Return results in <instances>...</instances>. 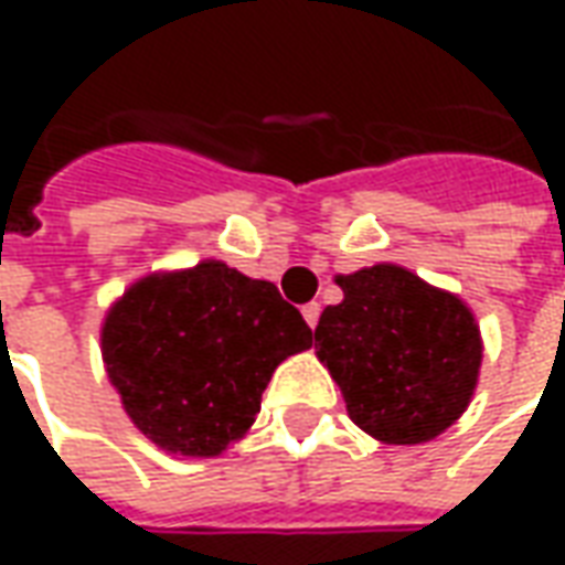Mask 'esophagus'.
<instances>
[{
  "mask_svg": "<svg viewBox=\"0 0 565 565\" xmlns=\"http://www.w3.org/2000/svg\"><path fill=\"white\" fill-rule=\"evenodd\" d=\"M302 318H306V323L315 330L320 320V302H308V306H302Z\"/></svg>",
  "mask_w": 565,
  "mask_h": 565,
  "instance_id": "1",
  "label": "esophagus"
}]
</instances>
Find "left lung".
<instances>
[{
	"label": "left lung",
	"mask_w": 565,
	"mask_h": 565,
	"mask_svg": "<svg viewBox=\"0 0 565 565\" xmlns=\"http://www.w3.org/2000/svg\"><path fill=\"white\" fill-rule=\"evenodd\" d=\"M344 299L315 330L348 415L384 445H420L466 412L481 369V332L462 299L379 263L335 278Z\"/></svg>",
	"instance_id": "obj_1"
}]
</instances>
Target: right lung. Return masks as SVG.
I'll list each match as a JSON object with an SVG mask.
<instances>
[{"label": "right lung", "mask_w": 565, "mask_h": 565, "mask_svg": "<svg viewBox=\"0 0 565 565\" xmlns=\"http://www.w3.org/2000/svg\"><path fill=\"white\" fill-rule=\"evenodd\" d=\"M306 348L311 330L278 287L221 259L141 278L103 323L129 420L181 457H217L245 436L271 372Z\"/></svg>", "instance_id": "add662e5"}]
</instances>
